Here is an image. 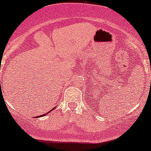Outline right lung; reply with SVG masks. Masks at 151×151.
I'll return each mask as SVG.
<instances>
[{
  "mask_svg": "<svg viewBox=\"0 0 151 151\" xmlns=\"http://www.w3.org/2000/svg\"><path fill=\"white\" fill-rule=\"evenodd\" d=\"M55 107H54V108H53V109H52V110H51V111H53V110H54V109H55ZM49 111V112H48V113H45V114H43V115H40V116H36V117H35V118H38V117H39V118H40V117H42V116H45V115L48 114V113H50V111Z\"/></svg>",
  "mask_w": 151,
  "mask_h": 151,
  "instance_id": "1",
  "label": "right lung"
}]
</instances>
